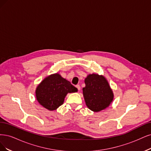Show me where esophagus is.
Here are the masks:
<instances>
[{"mask_svg": "<svg viewBox=\"0 0 151 151\" xmlns=\"http://www.w3.org/2000/svg\"><path fill=\"white\" fill-rule=\"evenodd\" d=\"M76 87L78 90H80V88H80V86L79 85H77L76 86Z\"/></svg>", "mask_w": 151, "mask_h": 151, "instance_id": "esophagus-1", "label": "esophagus"}]
</instances>
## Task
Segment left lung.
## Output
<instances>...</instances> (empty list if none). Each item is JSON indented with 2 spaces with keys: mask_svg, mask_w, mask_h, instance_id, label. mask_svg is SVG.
Here are the masks:
<instances>
[{
  "mask_svg": "<svg viewBox=\"0 0 151 151\" xmlns=\"http://www.w3.org/2000/svg\"><path fill=\"white\" fill-rule=\"evenodd\" d=\"M83 95L86 105L94 112H99L110 106L114 95L109 81L104 75L89 74L85 79Z\"/></svg>",
  "mask_w": 151,
  "mask_h": 151,
  "instance_id": "obj_1",
  "label": "left lung"
}]
</instances>
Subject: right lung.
Masks as SVG:
<instances>
[{
	"mask_svg": "<svg viewBox=\"0 0 151 151\" xmlns=\"http://www.w3.org/2000/svg\"><path fill=\"white\" fill-rule=\"evenodd\" d=\"M78 89L58 73L46 76L36 89V98L38 103L48 110H56L64 102L65 96L75 93Z\"/></svg>",
	"mask_w": 151,
	"mask_h": 151,
	"instance_id": "1",
	"label": "right lung"
}]
</instances>
